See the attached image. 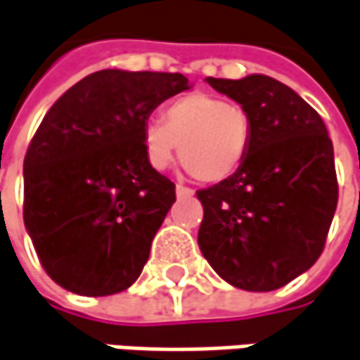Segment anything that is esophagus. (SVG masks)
<instances>
[{
    "label": "esophagus",
    "instance_id": "34e87169",
    "mask_svg": "<svg viewBox=\"0 0 360 360\" xmlns=\"http://www.w3.org/2000/svg\"><path fill=\"white\" fill-rule=\"evenodd\" d=\"M192 194H194V190L188 188V186H182V184L176 186V196H178V198H188Z\"/></svg>",
    "mask_w": 360,
    "mask_h": 360
}]
</instances>
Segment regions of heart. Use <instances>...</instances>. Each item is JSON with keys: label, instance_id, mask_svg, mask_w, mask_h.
I'll return each mask as SVG.
<instances>
[{"label": "heart", "instance_id": "1", "mask_svg": "<svg viewBox=\"0 0 360 360\" xmlns=\"http://www.w3.org/2000/svg\"><path fill=\"white\" fill-rule=\"evenodd\" d=\"M141 141L155 170H166L180 148V162L190 176L217 184L245 164L253 143V119L239 103L190 93L166 107L164 121H148Z\"/></svg>", "mask_w": 360, "mask_h": 360}]
</instances>
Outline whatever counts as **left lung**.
Wrapping results in <instances>:
<instances>
[{"instance_id": "left-lung-1", "label": "left lung", "mask_w": 360, "mask_h": 360, "mask_svg": "<svg viewBox=\"0 0 360 360\" xmlns=\"http://www.w3.org/2000/svg\"><path fill=\"white\" fill-rule=\"evenodd\" d=\"M253 119V143L229 180L196 192L198 247L235 288L271 292L320 257L338 202L333 141L314 109L265 75L212 79Z\"/></svg>"}]
</instances>
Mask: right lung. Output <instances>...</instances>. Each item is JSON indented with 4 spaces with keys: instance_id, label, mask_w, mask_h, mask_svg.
<instances>
[{
    "instance_id": "1",
    "label": "right lung",
    "mask_w": 360,
    "mask_h": 360,
    "mask_svg": "<svg viewBox=\"0 0 360 360\" xmlns=\"http://www.w3.org/2000/svg\"><path fill=\"white\" fill-rule=\"evenodd\" d=\"M180 72L107 68L70 86L24 158V225L44 271L81 296H111L139 278L176 200L143 152L152 111L186 91Z\"/></svg>"
}]
</instances>
